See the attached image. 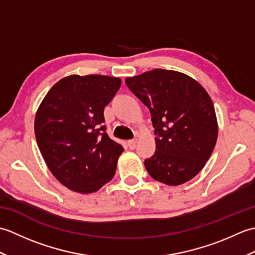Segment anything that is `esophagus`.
I'll use <instances>...</instances> for the list:
<instances>
[{
    "label": "esophagus",
    "instance_id": "34e87169",
    "mask_svg": "<svg viewBox=\"0 0 255 255\" xmlns=\"http://www.w3.org/2000/svg\"><path fill=\"white\" fill-rule=\"evenodd\" d=\"M128 147L130 150H133L136 148V144H137V139H131V140H128Z\"/></svg>",
    "mask_w": 255,
    "mask_h": 255
}]
</instances>
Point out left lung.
Returning a JSON list of instances; mask_svg holds the SVG:
<instances>
[{
	"instance_id": "1",
	"label": "left lung",
	"mask_w": 255,
	"mask_h": 255,
	"mask_svg": "<svg viewBox=\"0 0 255 255\" xmlns=\"http://www.w3.org/2000/svg\"><path fill=\"white\" fill-rule=\"evenodd\" d=\"M125 82L151 114L155 152L144 160L150 176L167 185L192 180L208 161L218 136L207 92L188 75L172 70L155 69Z\"/></svg>"
}]
</instances>
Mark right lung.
I'll list each match as a JSON object with an SVG mask.
<instances>
[{
	"mask_svg": "<svg viewBox=\"0 0 255 255\" xmlns=\"http://www.w3.org/2000/svg\"><path fill=\"white\" fill-rule=\"evenodd\" d=\"M122 81L70 75L52 86L38 108V148L57 180L74 192H96L115 175L123 145L108 137L104 108Z\"/></svg>",
	"mask_w": 255,
	"mask_h": 255,
	"instance_id": "right-lung-1",
	"label": "right lung"
}]
</instances>
